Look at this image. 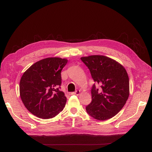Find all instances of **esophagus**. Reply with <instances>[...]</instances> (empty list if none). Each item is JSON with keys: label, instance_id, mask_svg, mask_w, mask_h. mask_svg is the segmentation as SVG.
<instances>
[{"label": "esophagus", "instance_id": "34e87169", "mask_svg": "<svg viewBox=\"0 0 152 152\" xmlns=\"http://www.w3.org/2000/svg\"><path fill=\"white\" fill-rule=\"evenodd\" d=\"M80 94V90H77L74 93H72L71 94H75V95H79Z\"/></svg>", "mask_w": 152, "mask_h": 152}]
</instances>
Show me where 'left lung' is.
<instances>
[{"label":"left lung","mask_w":152,"mask_h":152,"mask_svg":"<svg viewBox=\"0 0 152 152\" xmlns=\"http://www.w3.org/2000/svg\"><path fill=\"white\" fill-rule=\"evenodd\" d=\"M90 71L94 81L101 86L91 89V103L86 110L98 120L115 116L125 104L130 94L128 73L121 64L104 56L92 55L81 58Z\"/></svg>","instance_id":"left-lung-1"}]
</instances>
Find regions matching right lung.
I'll return each mask as SVG.
<instances>
[{
  "label": "right lung",
  "instance_id": "obj_1",
  "mask_svg": "<svg viewBox=\"0 0 152 152\" xmlns=\"http://www.w3.org/2000/svg\"><path fill=\"white\" fill-rule=\"evenodd\" d=\"M67 59L48 58L39 61L22 76L20 96L27 110L42 119L56 116L64 109L66 97L59 90L61 72Z\"/></svg>",
  "mask_w": 152,
  "mask_h": 152
}]
</instances>
